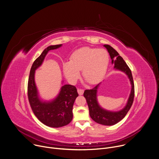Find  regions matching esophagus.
I'll list each match as a JSON object with an SVG mask.
<instances>
[{"mask_svg":"<svg viewBox=\"0 0 159 159\" xmlns=\"http://www.w3.org/2000/svg\"><path fill=\"white\" fill-rule=\"evenodd\" d=\"M77 92L80 95H83L84 90V89H78Z\"/></svg>","mask_w":159,"mask_h":159,"instance_id":"obj_1","label":"esophagus"}]
</instances>
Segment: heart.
Returning a JSON list of instances; mask_svg holds the SVG:
<instances>
[{"mask_svg":"<svg viewBox=\"0 0 159 159\" xmlns=\"http://www.w3.org/2000/svg\"><path fill=\"white\" fill-rule=\"evenodd\" d=\"M109 62V56L105 50L82 47L72 53L70 62L63 63L62 70L70 82H75L82 70L83 77L89 84H95L104 76Z\"/></svg>","mask_w":159,"mask_h":159,"instance_id":"obj_1","label":"heart"}]
</instances>
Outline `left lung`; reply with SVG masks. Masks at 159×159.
<instances>
[{
    "mask_svg": "<svg viewBox=\"0 0 159 159\" xmlns=\"http://www.w3.org/2000/svg\"><path fill=\"white\" fill-rule=\"evenodd\" d=\"M104 47L107 49L109 53L112 63L115 65L114 68L124 72L130 80L132 90L127 103L122 110L119 112H110L102 109L97 100V90L100 84H97L92 89L85 90L84 93V97L86 99L89 109V114L92 120L102 125H113L123 119L130 110L134 102L135 89L131 70L123 58L119 56V53L111 45H104ZM114 58H116L115 60L113 59Z\"/></svg>",
    "mask_w": 159,
    "mask_h": 159,
    "instance_id": "obj_1",
    "label": "left lung"
}]
</instances>
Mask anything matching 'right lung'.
Wrapping results in <instances>:
<instances>
[{
    "instance_id": "obj_1",
    "label": "right lung",
    "mask_w": 159,
    "mask_h": 159,
    "mask_svg": "<svg viewBox=\"0 0 159 159\" xmlns=\"http://www.w3.org/2000/svg\"><path fill=\"white\" fill-rule=\"evenodd\" d=\"M62 44L47 47L34 62L29 74L27 95L30 107L37 119L43 124L50 127H61L69 124L72 120V108L75 98L79 96L77 89L71 85L62 87L57 98L52 102L40 100L34 81L35 70L41 66L47 52L56 49Z\"/></svg>"
}]
</instances>
